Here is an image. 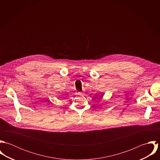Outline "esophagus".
I'll list each match as a JSON object with an SVG mask.
<instances>
[{"label": "esophagus", "instance_id": "esophagus-1", "mask_svg": "<svg viewBox=\"0 0 160 160\" xmlns=\"http://www.w3.org/2000/svg\"><path fill=\"white\" fill-rule=\"evenodd\" d=\"M76 93H77L78 95H81L82 93V92H78Z\"/></svg>", "mask_w": 160, "mask_h": 160}]
</instances>
